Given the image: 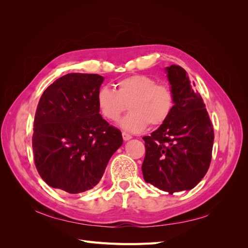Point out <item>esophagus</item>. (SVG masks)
I'll use <instances>...</instances> for the list:
<instances>
[{"mask_svg": "<svg viewBox=\"0 0 248 248\" xmlns=\"http://www.w3.org/2000/svg\"><path fill=\"white\" fill-rule=\"evenodd\" d=\"M122 137H123V140L126 141V140H129L132 137L130 136V134H128V133H126V132H123L122 133Z\"/></svg>", "mask_w": 248, "mask_h": 248, "instance_id": "obj_1", "label": "esophagus"}]
</instances>
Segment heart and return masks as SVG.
<instances>
[{"label": "heart", "mask_w": 248, "mask_h": 248, "mask_svg": "<svg viewBox=\"0 0 248 248\" xmlns=\"http://www.w3.org/2000/svg\"><path fill=\"white\" fill-rule=\"evenodd\" d=\"M171 89L144 74H134L120 79L116 90L102 87L96 95V103L100 114L108 121L120 119L129 106L130 114L119 123L122 129L140 132L148 125L160 126L167 121L174 108Z\"/></svg>", "instance_id": "1"}]
</instances>
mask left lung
I'll list each match as a JSON object with an SVG mask.
<instances>
[{
    "label": "left lung",
    "mask_w": 248,
    "mask_h": 248,
    "mask_svg": "<svg viewBox=\"0 0 248 248\" xmlns=\"http://www.w3.org/2000/svg\"><path fill=\"white\" fill-rule=\"evenodd\" d=\"M164 71L174 93V108L158 129L142 138L146 155L141 170L147 183L171 194L192 189L204 178L211 162L214 132L187 72L178 65Z\"/></svg>",
    "instance_id": "left-lung-1"
}]
</instances>
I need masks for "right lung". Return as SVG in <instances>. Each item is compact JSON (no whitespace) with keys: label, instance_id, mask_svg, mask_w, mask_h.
I'll return each mask as SVG.
<instances>
[{"label":"right lung","instance_id":"obj_1","mask_svg":"<svg viewBox=\"0 0 248 248\" xmlns=\"http://www.w3.org/2000/svg\"><path fill=\"white\" fill-rule=\"evenodd\" d=\"M104 78L68 73L43 92L36 109L32 146L40 177L69 193L92 189L122 146V133L102 119L96 95Z\"/></svg>","mask_w":248,"mask_h":248}]
</instances>
